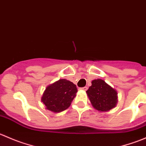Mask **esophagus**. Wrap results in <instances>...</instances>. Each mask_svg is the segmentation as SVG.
Masks as SVG:
<instances>
[{"label":"esophagus","mask_w":146,"mask_h":146,"mask_svg":"<svg viewBox=\"0 0 146 146\" xmlns=\"http://www.w3.org/2000/svg\"><path fill=\"white\" fill-rule=\"evenodd\" d=\"M81 90H83V91H86L87 90H88V87H83V88H80Z\"/></svg>","instance_id":"1"}]
</instances>
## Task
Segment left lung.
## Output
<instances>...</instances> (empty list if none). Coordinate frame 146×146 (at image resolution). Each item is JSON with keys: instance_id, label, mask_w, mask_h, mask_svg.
<instances>
[{"instance_id": "8db88e82", "label": "left lung", "mask_w": 146, "mask_h": 146, "mask_svg": "<svg viewBox=\"0 0 146 146\" xmlns=\"http://www.w3.org/2000/svg\"><path fill=\"white\" fill-rule=\"evenodd\" d=\"M92 107L98 111H108L118 102L117 91L102 79H95L86 91Z\"/></svg>"}]
</instances>
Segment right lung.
Returning <instances> with one entry per match:
<instances>
[{
	"instance_id": "obj_1",
	"label": "right lung",
	"mask_w": 146,
	"mask_h": 146,
	"mask_svg": "<svg viewBox=\"0 0 146 146\" xmlns=\"http://www.w3.org/2000/svg\"><path fill=\"white\" fill-rule=\"evenodd\" d=\"M77 92L75 84L66 79H60L46 88L41 100L46 110L59 113L70 107Z\"/></svg>"
}]
</instances>
